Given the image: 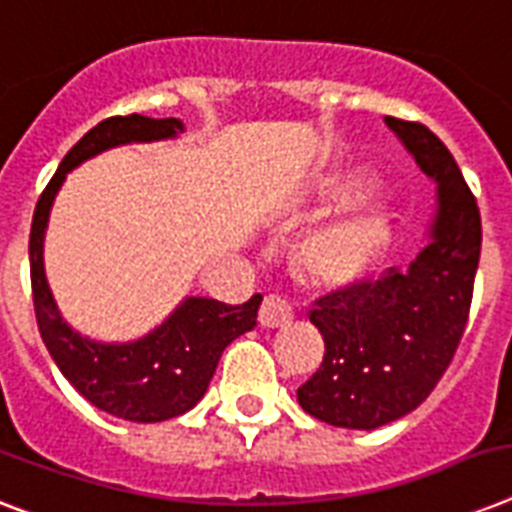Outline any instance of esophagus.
<instances>
[{
  "instance_id": "esophagus-1",
  "label": "esophagus",
  "mask_w": 512,
  "mask_h": 512,
  "mask_svg": "<svg viewBox=\"0 0 512 512\" xmlns=\"http://www.w3.org/2000/svg\"><path fill=\"white\" fill-rule=\"evenodd\" d=\"M292 318H294V310L284 297H278V294H265L263 307H260V323H263V326L268 328L284 326V323H289Z\"/></svg>"
}]
</instances>
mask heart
I'll return each instance as SVG.
<instances>
[{
  "mask_svg": "<svg viewBox=\"0 0 512 512\" xmlns=\"http://www.w3.org/2000/svg\"><path fill=\"white\" fill-rule=\"evenodd\" d=\"M363 189V178L331 181L321 191V202L339 205ZM392 239V215L384 202H368L321 226L297 249V265L318 284H347L363 276Z\"/></svg>",
  "mask_w": 512,
  "mask_h": 512,
  "instance_id": "1",
  "label": "heart"
}]
</instances>
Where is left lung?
<instances>
[{
  "label": "left lung",
  "instance_id": "1",
  "mask_svg": "<svg viewBox=\"0 0 512 512\" xmlns=\"http://www.w3.org/2000/svg\"><path fill=\"white\" fill-rule=\"evenodd\" d=\"M436 184L429 242L405 270L315 299L310 321L326 352L297 389L305 413L371 431L421 405L463 339L481 255V215L458 162L423 123L384 118Z\"/></svg>",
  "mask_w": 512,
  "mask_h": 512
}]
</instances>
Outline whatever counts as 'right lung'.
Segmentation results:
<instances>
[{"instance_id":"1","label":"right lung","mask_w":512,"mask_h":512,"mask_svg":"<svg viewBox=\"0 0 512 512\" xmlns=\"http://www.w3.org/2000/svg\"><path fill=\"white\" fill-rule=\"evenodd\" d=\"M181 131L184 123L178 118H147L139 112L102 120L62 157L60 168L41 191L33 210L28 255L41 339L78 394L99 410L134 423L168 421L197 405L205 397L223 350L236 336L257 326L263 297L255 294L244 305L186 297L165 323L136 342H94L73 331L57 310L44 273V231L54 197L70 170L112 147L176 139Z\"/></svg>"}]
</instances>
